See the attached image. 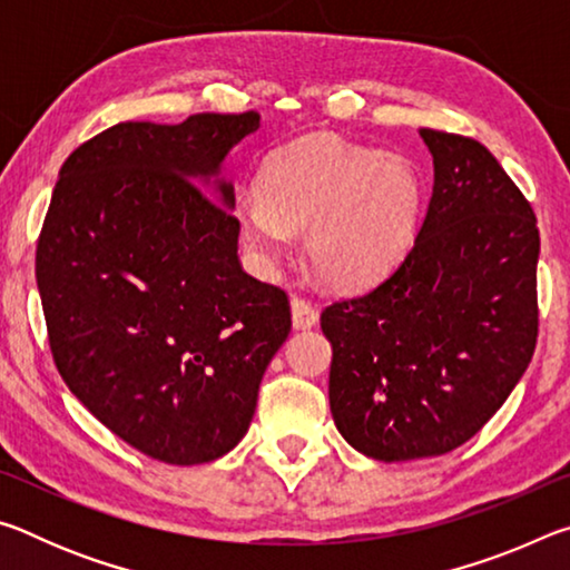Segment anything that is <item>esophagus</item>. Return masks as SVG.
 Returning <instances> with one entry per match:
<instances>
[{"label": "esophagus", "mask_w": 570, "mask_h": 570, "mask_svg": "<svg viewBox=\"0 0 570 570\" xmlns=\"http://www.w3.org/2000/svg\"><path fill=\"white\" fill-rule=\"evenodd\" d=\"M292 322H294V330H312V326H316V322H320V312H316V306L312 302H306L302 296H294Z\"/></svg>", "instance_id": "esophagus-1"}]
</instances>
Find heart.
<instances>
[{
    "mask_svg": "<svg viewBox=\"0 0 570 570\" xmlns=\"http://www.w3.org/2000/svg\"><path fill=\"white\" fill-rule=\"evenodd\" d=\"M424 180L397 153L312 135L272 153L258 196L238 204V234L272 264L286 230H304V254L330 286H362L397 262L417 234Z\"/></svg>",
    "mask_w": 570,
    "mask_h": 570,
    "instance_id": "heart-1",
    "label": "heart"
}]
</instances>
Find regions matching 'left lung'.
<instances>
[{"instance_id":"left-lung-1","label":"left lung","mask_w":570,"mask_h":570,"mask_svg":"<svg viewBox=\"0 0 570 570\" xmlns=\"http://www.w3.org/2000/svg\"><path fill=\"white\" fill-rule=\"evenodd\" d=\"M420 135L435 186L417 238L377 286L322 312L336 430L382 462L445 455L478 435L538 340L533 208L478 140Z\"/></svg>"}]
</instances>
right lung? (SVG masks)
<instances>
[{
	"label": "right lung",
	"instance_id": "add662e5",
	"mask_svg": "<svg viewBox=\"0 0 570 570\" xmlns=\"http://www.w3.org/2000/svg\"><path fill=\"white\" fill-rule=\"evenodd\" d=\"M262 115L118 122L62 163L37 288L52 360L120 440L168 465L234 450L292 332L284 288L238 262L234 186L210 178Z\"/></svg>",
	"mask_w": 570,
	"mask_h": 570
}]
</instances>
